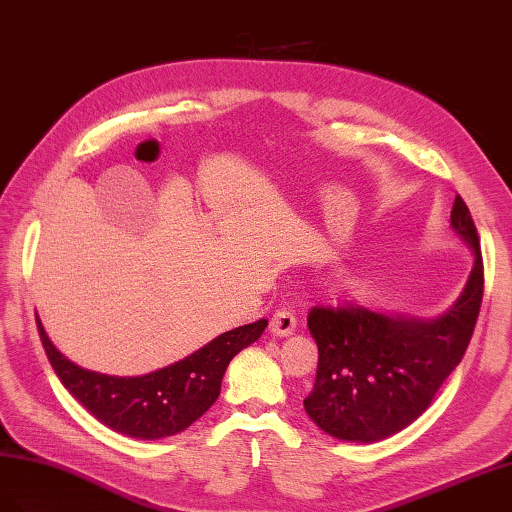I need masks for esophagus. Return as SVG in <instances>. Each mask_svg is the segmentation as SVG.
I'll return each mask as SVG.
<instances>
[{"label": "esophagus", "mask_w": 512, "mask_h": 512, "mask_svg": "<svg viewBox=\"0 0 512 512\" xmlns=\"http://www.w3.org/2000/svg\"><path fill=\"white\" fill-rule=\"evenodd\" d=\"M269 329H271V334H273V336H278V338L290 336V334H293V331L297 329V319H295V314L290 312V310H278V312L273 314V319H271Z\"/></svg>", "instance_id": "obj_1"}]
</instances>
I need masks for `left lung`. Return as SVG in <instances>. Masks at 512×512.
I'll return each instance as SVG.
<instances>
[{"label":"left lung","instance_id":"left-lung-1","mask_svg":"<svg viewBox=\"0 0 512 512\" xmlns=\"http://www.w3.org/2000/svg\"><path fill=\"white\" fill-rule=\"evenodd\" d=\"M450 228L474 262L444 314L416 319L362 306L312 308L308 329L319 347V368L303 409L329 437L372 444L403 431L461 364L482 303L478 232L461 196L454 198Z\"/></svg>","mask_w":512,"mask_h":512}]
</instances>
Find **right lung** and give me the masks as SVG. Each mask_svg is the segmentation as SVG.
Returning a JSON list of instances; mask_svg holds the SVG:
<instances>
[{
    "mask_svg": "<svg viewBox=\"0 0 512 512\" xmlns=\"http://www.w3.org/2000/svg\"><path fill=\"white\" fill-rule=\"evenodd\" d=\"M45 353L64 388L112 431L161 439L185 431L215 403L230 359L256 342L267 319L217 336L185 359L142 377H114L81 368L55 347L36 316Z\"/></svg>",
    "mask_w": 512,
    "mask_h": 512,
    "instance_id": "1",
    "label": "right lung"
}]
</instances>
